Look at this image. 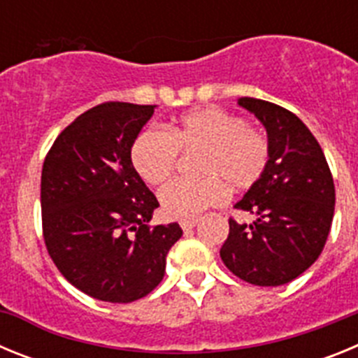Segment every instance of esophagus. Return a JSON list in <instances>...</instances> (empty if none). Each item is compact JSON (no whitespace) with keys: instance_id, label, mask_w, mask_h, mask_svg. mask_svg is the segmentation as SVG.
Wrapping results in <instances>:
<instances>
[{"instance_id":"esophagus-1","label":"esophagus","mask_w":358,"mask_h":358,"mask_svg":"<svg viewBox=\"0 0 358 358\" xmlns=\"http://www.w3.org/2000/svg\"><path fill=\"white\" fill-rule=\"evenodd\" d=\"M181 227L185 231H189V229H194L195 226H197V218H185V220H181Z\"/></svg>"}]
</instances>
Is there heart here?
Instances as JSON below:
<instances>
[{
    "mask_svg": "<svg viewBox=\"0 0 358 358\" xmlns=\"http://www.w3.org/2000/svg\"><path fill=\"white\" fill-rule=\"evenodd\" d=\"M179 150L195 152L199 179H173L159 189L163 211L172 218H195L226 199L227 185L245 192L260 181L271 159V143L245 120L220 107L182 115L169 132L150 127L131 148V163L147 185H159L176 169Z\"/></svg>",
    "mask_w": 358,
    "mask_h": 358,
    "instance_id": "1",
    "label": "heart"
}]
</instances>
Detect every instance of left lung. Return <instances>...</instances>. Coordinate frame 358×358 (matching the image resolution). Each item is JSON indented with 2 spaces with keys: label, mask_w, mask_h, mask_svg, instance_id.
<instances>
[{
  "label": "left lung",
  "mask_w": 358,
  "mask_h": 358,
  "mask_svg": "<svg viewBox=\"0 0 358 358\" xmlns=\"http://www.w3.org/2000/svg\"><path fill=\"white\" fill-rule=\"evenodd\" d=\"M238 106L264 123L271 159L260 181L235 204L256 218L251 224L229 218L220 258L252 285H285L324 249L335 210L334 177L321 145L294 113L249 96L238 98Z\"/></svg>",
  "instance_id": "1"
}]
</instances>
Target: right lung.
<instances>
[{
	"label": "right lung",
	"mask_w": 358,
	"mask_h": 358,
	"mask_svg": "<svg viewBox=\"0 0 358 358\" xmlns=\"http://www.w3.org/2000/svg\"><path fill=\"white\" fill-rule=\"evenodd\" d=\"M156 106L106 102L59 134L41 176L43 235L62 276L87 296L131 303L156 289L182 229L150 227L159 206L131 163Z\"/></svg>",
	"instance_id": "add662e5"
}]
</instances>
